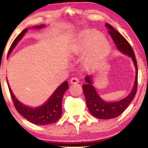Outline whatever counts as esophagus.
Returning a JSON list of instances; mask_svg holds the SVG:
<instances>
[{
  "instance_id": "1",
  "label": "esophagus",
  "mask_w": 148,
  "mask_h": 148,
  "mask_svg": "<svg viewBox=\"0 0 148 148\" xmlns=\"http://www.w3.org/2000/svg\"><path fill=\"white\" fill-rule=\"evenodd\" d=\"M70 83L71 84H77V83H79V79L77 78L76 77H73L70 80Z\"/></svg>"
}]
</instances>
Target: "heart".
Listing matches in <instances>:
<instances>
[{"label":"heart","mask_w":148,"mask_h":148,"mask_svg":"<svg viewBox=\"0 0 148 148\" xmlns=\"http://www.w3.org/2000/svg\"><path fill=\"white\" fill-rule=\"evenodd\" d=\"M92 48L86 62L90 64L93 60L107 56L110 52V44L104 36L98 32L85 30L79 34L70 45L69 51L73 55H80Z\"/></svg>","instance_id":"b5f03b06"}]
</instances>
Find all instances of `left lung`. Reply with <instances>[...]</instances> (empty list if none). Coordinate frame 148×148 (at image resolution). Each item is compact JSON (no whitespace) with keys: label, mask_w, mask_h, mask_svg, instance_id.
<instances>
[{"label":"left lung","mask_w":148,"mask_h":148,"mask_svg":"<svg viewBox=\"0 0 148 148\" xmlns=\"http://www.w3.org/2000/svg\"><path fill=\"white\" fill-rule=\"evenodd\" d=\"M108 33L114 41L117 50L129 56L135 67V78L133 89L128 96L116 102H106L99 96L92 83V75L87 76L86 84L83 86L86 104L91 114L100 119H110L119 116L129 106L136 94L137 89V64L133 50L127 40L110 24H105Z\"/></svg>","instance_id":"left-lung-1"}]
</instances>
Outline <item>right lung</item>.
<instances>
[{
    "label": "right lung",
    "instance_id": "right-lung-1",
    "mask_svg": "<svg viewBox=\"0 0 148 148\" xmlns=\"http://www.w3.org/2000/svg\"><path fill=\"white\" fill-rule=\"evenodd\" d=\"M44 27H45V25L34 26L32 28L40 29ZM28 29H31V28H26L15 38L9 48L7 57L11 54L15 46L17 45L18 42L22 39V38L27 32ZM7 84L16 110L22 116H23L29 122L38 125H46L56 123L60 118L62 114V97H63L64 92L69 88V84L66 81L60 84L56 89V90L51 95V96L48 99V100L46 101V102L37 107H30L23 104L19 100H18L17 98L14 96L8 81Z\"/></svg>",
    "mask_w": 148,
    "mask_h": 148
}]
</instances>
